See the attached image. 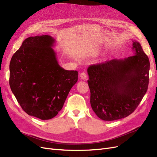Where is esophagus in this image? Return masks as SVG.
Listing matches in <instances>:
<instances>
[{
  "mask_svg": "<svg viewBox=\"0 0 157 157\" xmlns=\"http://www.w3.org/2000/svg\"><path fill=\"white\" fill-rule=\"evenodd\" d=\"M80 78L82 79V80H86V78H87V75H86V73L85 72H82L80 73Z\"/></svg>",
  "mask_w": 157,
  "mask_h": 157,
  "instance_id": "1",
  "label": "esophagus"
}]
</instances>
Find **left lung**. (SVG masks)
Returning <instances> with one entry per match:
<instances>
[{
  "label": "left lung",
  "mask_w": 157,
  "mask_h": 157,
  "mask_svg": "<svg viewBox=\"0 0 157 157\" xmlns=\"http://www.w3.org/2000/svg\"><path fill=\"white\" fill-rule=\"evenodd\" d=\"M134 55L89 66L90 104L103 121L130 115L147 92L150 63L140 42L133 40Z\"/></svg>",
  "instance_id": "1"
}]
</instances>
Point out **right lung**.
<instances>
[{"label": "right lung", "mask_w": 157, "mask_h": 157, "mask_svg": "<svg viewBox=\"0 0 157 157\" xmlns=\"http://www.w3.org/2000/svg\"><path fill=\"white\" fill-rule=\"evenodd\" d=\"M50 35L27 38L10 63L9 84L27 114L48 120L62 109L69 91L78 80V71L58 64Z\"/></svg>", "instance_id": "1"}]
</instances>
